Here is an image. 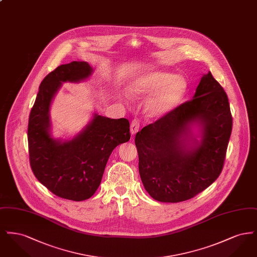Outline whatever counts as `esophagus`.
I'll use <instances>...</instances> for the list:
<instances>
[{
  "label": "esophagus",
  "mask_w": 257,
  "mask_h": 257,
  "mask_svg": "<svg viewBox=\"0 0 257 257\" xmlns=\"http://www.w3.org/2000/svg\"><path fill=\"white\" fill-rule=\"evenodd\" d=\"M139 129H140V122H139L138 119L135 118L134 120H132L131 125H130V132H131V135H132V136L136 135V133L139 131Z\"/></svg>",
  "instance_id": "obj_1"
}]
</instances>
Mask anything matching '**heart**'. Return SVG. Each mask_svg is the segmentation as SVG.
Wrapping results in <instances>:
<instances>
[{"instance_id":"heart-1","label":"heart","mask_w":257,"mask_h":257,"mask_svg":"<svg viewBox=\"0 0 257 257\" xmlns=\"http://www.w3.org/2000/svg\"><path fill=\"white\" fill-rule=\"evenodd\" d=\"M188 87V82L182 76L163 70H149L135 77L128 91L135 99L151 96L145 106L146 113L149 118L160 119L182 102Z\"/></svg>"}]
</instances>
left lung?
Wrapping results in <instances>:
<instances>
[{
	"instance_id": "8db88e82",
	"label": "left lung",
	"mask_w": 257,
	"mask_h": 257,
	"mask_svg": "<svg viewBox=\"0 0 257 257\" xmlns=\"http://www.w3.org/2000/svg\"><path fill=\"white\" fill-rule=\"evenodd\" d=\"M231 130L227 95L211 72L204 74L192 100L136 135L139 171L149 196L173 203L204 191L221 172Z\"/></svg>"
}]
</instances>
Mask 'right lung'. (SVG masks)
I'll list each match as a JSON object with an SVG mask.
<instances>
[{
    "instance_id": "obj_1",
    "label": "right lung",
    "mask_w": 257,
    "mask_h": 257,
    "mask_svg": "<svg viewBox=\"0 0 257 257\" xmlns=\"http://www.w3.org/2000/svg\"><path fill=\"white\" fill-rule=\"evenodd\" d=\"M92 72L86 61H72L48 74L39 86L28 125L30 163L35 176L54 195L74 201L94 195L110 153L130 140L128 119H110L96 112L72 139L63 141L52 136L50 108L62 83H80Z\"/></svg>"
}]
</instances>
